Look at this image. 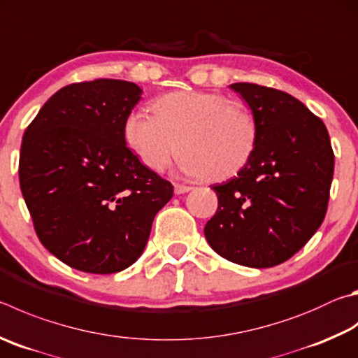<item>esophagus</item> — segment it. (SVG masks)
<instances>
[{
    "mask_svg": "<svg viewBox=\"0 0 358 358\" xmlns=\"http://www.w3.org/2000/svg\"><path fill=\"white\" fill-rule=\"evenodd\" d=\"M192 189L191 186H185V185H175V194H177V196H180V194H186V192H189Z\"/></svg>",
    "mask_w": 358,
    "mask_h": 358,
    "instance_id": "34e87169",
    "label": "esophagus"
}]
</instances>
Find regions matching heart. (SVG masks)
<instances>
[{
    "label": "heart",
    "mask_w": 358,
    "mask_h": 358,
    "mask_svg": "<svg viewBox=\"0 0 358 358\" xmlns=\"http://www.w3.org/2000/svg\"><path fill=\"white\" fill-rule=\"evenodd\" d=\"M155 115L133 111L123 122L129 148L155 172L183 148L180 171L191 178H227L250 158L257 122L241 101L199 90H177L153 101Z\"/></svg>",
    "instance_id": "b5f03b06"
}]
</instances>
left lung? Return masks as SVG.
Instances as JSON below:
<instances>
[{"label": "left lung", "mask_w": 358, "mask_h": 358, "mask_svg": "<svg viewBox=\"0 0 358 358\" xmlns=\"http://www.w3.org/2000/svg\"><path fill=\"white\" fill-rule=\"evenodd\" d=\"M257 122V142L235 178L213 186L219 206L205 225L214 252L272 268L308 243L327 211L334 152L320 117L282 90L230 84Z\"/></svg>", "instance_id": "1"}]
</instances>
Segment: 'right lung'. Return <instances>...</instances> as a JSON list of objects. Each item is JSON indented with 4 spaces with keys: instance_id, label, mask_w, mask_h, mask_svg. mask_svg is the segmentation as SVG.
<instances>
[{
    "instance_id": "add662e5",
    "label": "right lung",
    "mask_w": 358,
    "mask_h": 358,
    "mask_svg": "<svg viewBox=\"0 0 358 358\" xmlns=\"http://www.w3.org/2000/svg\"><path fill=\"white\" fill-rule=\"evenodd\" d=\"M138 84L95 80L57 90L26 128L20 187L38 239L70 268L113 274L138 262L173 186L127 147Z\"/></svg>"
}]
</instances>
